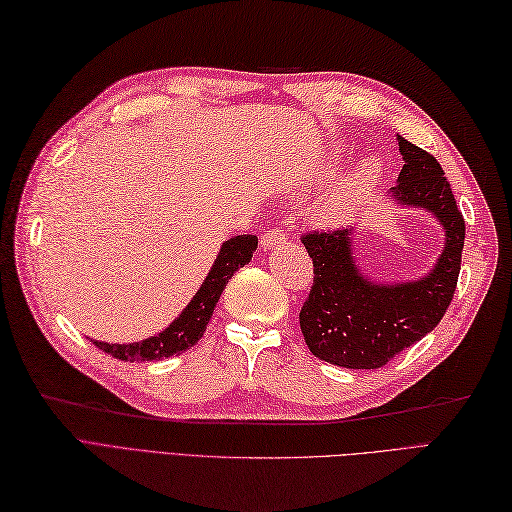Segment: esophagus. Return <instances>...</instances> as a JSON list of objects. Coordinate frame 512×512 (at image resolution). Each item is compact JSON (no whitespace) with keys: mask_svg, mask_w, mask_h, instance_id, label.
<instances>
[{"mask_svg":"<svg viewBox=\"0 0 512 512\" xmlns=\"http://www.w3.org/2000/svg\"><path fill=\"white\" fill-rule=\"evenodd\" d=\"M287 242V235L281 227H272L270 231H266L264 235H261V248L264 251H270V248H277V246H283Z\"/></svg>","mask_w":512,"mask_h":512,"instance_id":"1","label":"esophagus"}]
</instances>
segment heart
Wrapping results in <instances>:
<instances>
[{
    "instance_id": "obj_1",
    "label": "heart",
    "mask_w": 512,
    "mask_h": 512,
    "mask_svg": "<svg viewBox=\"0 0 512 512\" xmlns=\"http://www.w3.org/2000/svg\"><path fill=\"white\" fill-rule=\"evenodd\" d=\"M344 160L346 157H344L342 149L331 151L329 155H326V160L316 168L313 177L309 179V186H322V183L331 181L335 170ZM383 170H385V166L376 155L365 157V160L357 166L355 175L346 179L342 190H339L333 199L324 201L316 209V220L320 222V225H339V222L346 220V216L361 203V199H365V196H368L378 186V181H381V177H383Z\"/></svg>"
}]
</instances>
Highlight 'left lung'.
<instances>
[{"instance_id": "obj_1", "label": "left lung", "mask_w": 512, "mask_h": 512, "mask_svg": "<svg viewBox=\"0 0 512 512\" xmlns=\"http://www.w3.org/2000/svg\"><path fill=\"white\" fill-rule=\"evenodd\" d=\"M404 166L389 199L402 209H424L443 229V248L424 277L374 281L355 257V229L309 233L313 287L300 309V331L320 361L350 370L383 368L441 322L456 290L465 220L439 162L398 136Z\"/></svg>"}]
</instances>
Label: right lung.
<instances>
[{
	"label": "right lung",
	"mask_w": 512,
	"mask_h": 512,
	"mask_svg": "<svg viewBox=\"0 0 512 512\" xmlns=\"http://www.w3.org/2000/svg\"><path fill=\"white\" fill-rule=\"evenodd\" d=\"M255 251L257 235H233L227 242H222L214 259V266L207 272L199 292L192 296L186 309L162 333L134 344H108L95 342V339H90V342L121 361H160L173 355H181V352L190 350L203 337L222 290H225L233 274L251 261Z\"/></svg>",
	"instance_id": "right-lung-1"
}]
</instances>
